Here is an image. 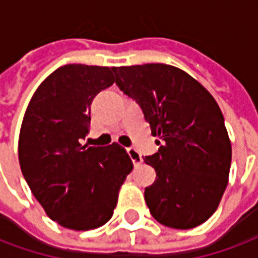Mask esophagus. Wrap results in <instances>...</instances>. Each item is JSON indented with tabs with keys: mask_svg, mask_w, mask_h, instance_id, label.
Segmentation results:
<instances>
[{
	"mask_svg": "<svg viewBox=\"0 0 258 258\" xmlns=\"http://www.w3.org/2000/svg\"><path fill=\"white\" fill-rule=\"evenodd\" d=\"M127 153H128L130 158L133 160L134 165H138V164L142 163V156H141L134 148H127Z\"/></svg>",
	"mask_w": 258,
	"mask_h": 258,
	"instance_id": "1",
	"label": "esophagus"
}]
</instances>
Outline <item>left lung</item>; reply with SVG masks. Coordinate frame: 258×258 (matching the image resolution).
I'll return each mask as SVG.
<instances>
[{
	"label": "left lung",
	"mask_w": 258,
	"mask_h": 258,
	"mask_svg": "<svg viewBox=\"0 0 258 258\" xmlns=\"http://www.w3.org/2000/svg\"><path fill=\"white\" fill-rule=\"evenodd\" d=\"M113 72L158 138L157 153L144 158L156 169V180L145 188L152 216L177 230L200 226L215 213L228 183L231 142L219 105L176 67L144 64Z\"/></svg>",
	"instance_id": "1"
}]
</instances>
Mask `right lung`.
I'll return each mask as SVG.
<instances>
[{
    "mask_svg": "<svg viewBox=\"0 0 258 258\" xmlns=\"http://www.w3.org/2000/svg\"><path fill=\"white\" fill-rule=\"evenodd\" d=\"M113 68L60 67L32 95L19 137V163L51 220L75 231L104 226L113 215L133 161L119 144L82 146L90 105L113 85Z\"/></svg>",
    "mask_w": 258,
    "mask_h": 258,
    "instance_id": "right-lung-1",
    "label": "right lung"
}]
</instances>
